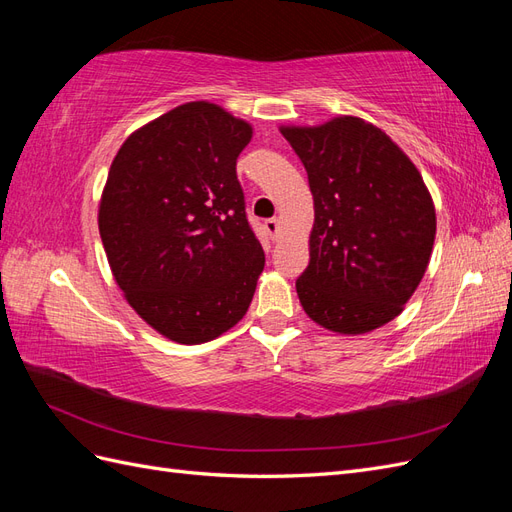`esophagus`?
<instances>
[{"instance_id": "esophagus-1", "label": "esophagus", "mask_w": 512, "mask_h": 512, "mask_svg": "<svg viewBox=\"0 0 512 512\" xmlns=\"http://www.w3.org/2000/svg\"><path fill=\"white\" fill-rule=\"evenodd\" d=\"M265 228H267V232H269V237L275 241V239H277V232H280V220H277V218L267 220V222H265Z\"/></svg>"}]
</instances>
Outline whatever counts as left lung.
<instances>
[{"instance_id": "1", "label": "left lung", "mask_w": 512, "mask_h": 512, "mask_svg": "<svg viewBox=\"0 0 512 512\" xmlns=\"http://www.w3.org/2000/svg\"><path fill=\"white\" fill-rule=\"evenodd\" d=\"M314 196L309 265L297 294L320 327L359 335L399 316L436 239L423 177L389 136L356 117L282 128Z\"/></svg>"}]
</instances>
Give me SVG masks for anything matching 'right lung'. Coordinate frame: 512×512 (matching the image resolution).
<instances>
[{"label": "right lung", "instance_id": "right-lung-1", "mask_svg": "<svg viewBox=\"0 0 512 512\" xmlns=\"http://www.w3.org/2000/svg\"><path fill=\"white\" fill-rule=\"evenodd\" d=\"M252 128L190 102L136 130L108 170L100 237L128 303L179 344L245 316L265 252L247 222L237 158Z\"/></svg>", "mask_w": 512, "mask_h": 512}]
</instances>
